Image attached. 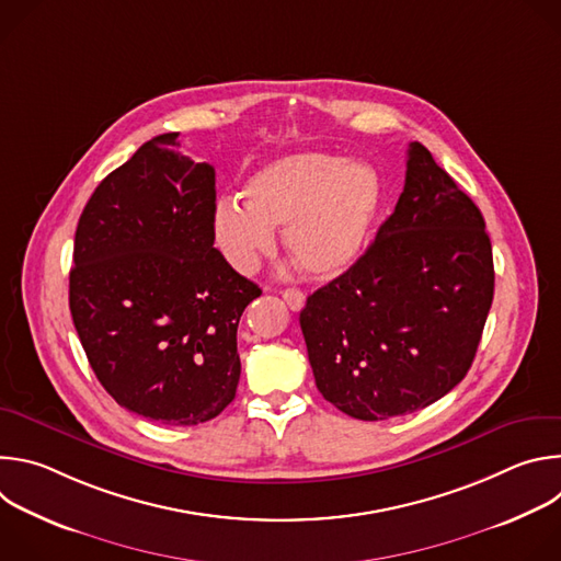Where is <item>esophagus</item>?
I'll list each match as a JSON object with an SVG mask.
<instances>
[{"instance_id": "34e87169", "label": "esophagus", "mask_w": 561, "mask_h": 561, "mask_svg": "<svg viewBox=\"0 0 561 561\" xmlns=\"http://www.w3.org/2000/svg\"><path fill=\"white\" fill-rule=\"evenodd\" d=\"M282 297H284V301L288 304L290 310H301L304 304H306V295H304L301 290H297V288H286V290H282Z\"/></svg>"}]
</instances>
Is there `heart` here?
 I'll return each instance as SVG.
<instances>
[{"instance_id": "1", "label": "heart", "mask_w": 561, "mask_h": 561, "mask_svg": "<svg viewBox=\"0 0 561 561\" xmlns=\"http://www.w3.org/2000/svg\"><path fill=\"white\" fill-rule=\"evenodd\" d=\"M381 204V180L370 164L331 152H295L260 169L244 202L213 206V237L226 262L253 273L284 228L288 255L312 277H335L366 251Z\"/></svg>"}]
</instances>
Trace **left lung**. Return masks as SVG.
I'll list each match as a JSON object with an SVG mask.
<instances>
[{"label": "left lung", "instance_id": "1", "mask_svg": "<svg viewBox=\"0 0 561 561\" xmlns=\"http://www.w3.org/2000/svg\"><path fill=\"white\" fill-rule=\"evenodd\" d=\"M493 290L482 213L413 141L404 193L375 242L299 312L319 392L364 422L431 407L466 377Z\"/></svg>", "mask_w": 561, "mask_h": 561}]
</instances>
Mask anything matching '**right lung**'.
I'll return each mask as SVG.
<instances>
[{"instance_id": "obj_1", "label": "right lung", "mask_w": 561, "mask_h": 561, "mask_svg": "<svg viewBox=\"0 0 561 561\" xmlns=\"http://www.w3.org/2000/svg\"><path fill=\"white\" fill-rule=\"evenodd\" d=\"M157 135L91 195L75 232L70 314L119 407L150 422L217 417L239 383L237 324L262 288L213 247L215 169Z\"/></svg>"}]
</instances>
